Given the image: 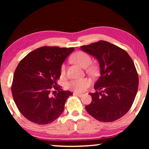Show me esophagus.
Wrapping results in <instances>:
<instances>
[{"instance_id": "1", "label": "esophagus", "mask_w": 149, "mask_h": 149, "mask_svg": "<svg viewBox=\"0 0 149 149\" xmlns=\"http://www.w3.org/2000/svg\"><path fill=\"white\" fill-rule=\"evenodd\" d=\"M74 95H75V96H78V97H83V94H79V93H74Z\"/></svg>"}]
</instances>
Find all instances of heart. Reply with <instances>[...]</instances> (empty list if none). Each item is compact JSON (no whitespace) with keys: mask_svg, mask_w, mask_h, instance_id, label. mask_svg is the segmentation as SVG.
Returning <instances> with one entry per match:
<instances>
[{"mask_svg":"<svg viewBox=\"0 0 149 149\" xmlns=\"http://www.w3.org/2000/svg\"><path fill=\"white\" fill-rule=\"evenodd\" d=\"M72 61L82 68H86L91 62V58L86 52L83 51H78L73 55L72 58ZM87 72L90 74H95L96 69L95 67L91 66L87 68ZM65 72V64H62L60 67V74L64 75ZM91 81L87 78H82L79 79H74L67 84L68 89L76 93H81L89 87Z\"/></svg>","mask_w":149,"mask_h":149,"instance_id":"obj_1","label":"heart"}]
</instances>
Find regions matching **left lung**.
<instances>
[{"label":"left lung","instance_id":"obj_1","mask_svg":"<svg viewBox=\"0 0 149 149\" xmlns=\"http://www.w3.org/2000/svg\"><path fill=\"white\" fill-rule=\"evenodd\" d=\"M100 64V77L95 83L92 102L85 107L96 120L112 122L123 116L137 95L139 77L133 60L119 47L104 41L81 47Z\"/></svg>","mask_w":149,"mask_h":149}]
</instances>
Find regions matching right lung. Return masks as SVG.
<instances>
[{
	"instance_id": "1",
	"label": "right lung",
	"mask_w": 149,
	"mask_h": 149,
	"mask_svg": "<svg viewBox=\"0 0 149 149\" xmlns=\"http://www.w3.org/2000/svg\"><path fill=\"white\" fill-rule=\"evenodd\" d=\"M74 50L41 47L29 52L17 65L11 87L12 97L20 113L30 122L49 124L63 112L67 99L73 93L61 89L56 82L62 63Z\"/></svg>"
}]
</instances>
